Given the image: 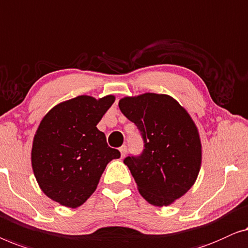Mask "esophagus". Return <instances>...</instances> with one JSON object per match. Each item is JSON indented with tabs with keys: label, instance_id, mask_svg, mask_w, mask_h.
Here are the masks:
<instances>
[{
	"label": "esophagus",
	"instance_id": "34e87169",
	"mask_svg": "<svg viewBox=\"0 0 248 248\" xmlns=\"http://www.w3.org/2000/svg\"><path fill=\"white\" fill-rule=\"evenodd\" d=\"M119 151L121 153V157H124L125 154H127V146H121Z\"/></svg>",
	"mask_w": 248,
	"mask_h": 248
}]
</instances>
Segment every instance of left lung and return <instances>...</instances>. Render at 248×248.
<instances>
[{"mask_svg": "<svg viewBox=\"0 0 248 248\" xmlns=\"http://www.w3.org/2000/svg\"><path fill=\"white\" fill-rule=\"evenodd\" d=\"M144 142L139 155L124 159L149 203L163 207L193 186L201 164V142L189 113L173 97L146 93L119 102Z\"/></svg>", "mask_w": 248, "mask_h": 248, "instance_id": "obj_1", "label": "left lung"}]
</instances>
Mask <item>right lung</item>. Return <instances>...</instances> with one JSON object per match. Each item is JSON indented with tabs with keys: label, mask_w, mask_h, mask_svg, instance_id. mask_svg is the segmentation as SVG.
Masks as SVG:
<instances>
[{
	"label": "right lung",
	"mask_w": 248,
	"mask_h": 248,
	"mask_svg": "<svg viewBox=\"0 0 248 248\" xmlns=\"http://www.w3.org/2000/svg\"><path fill=\"white\" fill-rule=\"evenodd\" d=\"M114 96L81 95L54 107L38 127L31 162L48 198L69 208L84 203L95 191L107 164L120 157L96 128Z\"/></svg>",
	"instance_id": "obj_1"
}]
</instances>
